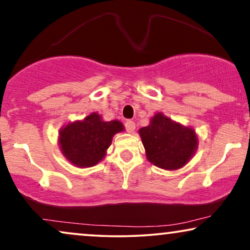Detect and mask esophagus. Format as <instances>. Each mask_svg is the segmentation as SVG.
Returning <instances> with one entry per match:
<instances>
[{"mask_svg":"<svg viewBox=\"0 0 250 250\" xmlns=\"http://www.w3.org/2000/svg\"><path fill=\"white\" fill-rule=\"evenodd\" d=\"M125 130H127L129 134H131V132H134L136 125H135V122L130 121V120H128L127 122H125Z\"/></svg>","mask_w":250,"mask_h":250,"instance_id":"1","label":"esophagus"}]
</instances>
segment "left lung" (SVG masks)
Returning <instances> with one entry per match:
<instances>
[{"label":"left lung","mask_w":250,"mask_h":250,"mask_svg":"<svg viewBox=\"0 0 250 250\" xmlns=\"http://www.w3.org/2000/svg\"><path fill=\"white\" fill-rule=\"evenodd\" d=\"M147 160L166 170L181 168L190 162L198 146L194 128L156 113L146 127L138 130Z\"/></svg>","instance_id":"left-lung-1"}]
</instances>
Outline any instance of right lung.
Listing matches in <instances>:
<instances>
[{
    "label": "right lung",
    "instance_id": "add662e5",
    "mask_svg": "<svg viewBox=\"0 0 250 250\" xmlns=\"http://www.w3.org/2000/svg\"><path fill=\"white\" fill-rule=\"evenodd\" d=\"M125 130L118 120L104 121L97 112L83 120H76L59 130V147L71 165L80 168L92 167L105 158L113 136Z\"/></svg>",
    "mask_w": 250,
    "mask_h": 250
}]
</instances>
